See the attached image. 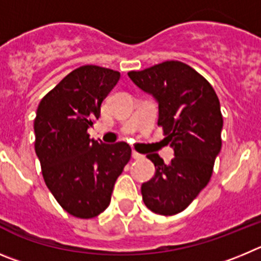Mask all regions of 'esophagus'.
<instances>
[{
  "label": "esophagus",
  "instance_id": "obj_1",
  "mask_svg": "<svg viewBox=\"0 0 261 261\" xmlns=\"http://www.w3.org/2000/svg\"><path fill=\"white\" fill-rule=\"evenodd\" d=\"M142 157H143V154L138 153V152H136V151H133V159L139 160V159H142Z\"/></svg>",
  "mask_w": 261,
  "mask_h": 261
}]
</instances>
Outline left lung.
I'll list each match as a JSON object with an SVG mask.
<instances>
[{"label":"left lung","instance_id":"left-lung-1","mask_svg":"<svg viewBox=\"0 0 261 261\" xmlns=\"http://www.w3.org/2000/svg\"><path fill=\"white\" fill-rule=\"evenodd\" d=\"M128 76L159 101L157 125L175 154L170 164L157 153L147 154L154 175L142 185L143 201L157 215H177L212 177L222 145L220 101L210 82L180 61H165Z\"/></svg>","mask_w":261,"mask_h":261}]
</instances>
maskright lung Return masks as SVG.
Segmentation results:
<instances>
[{
  "label": "right lung",
  "instance_id": "add662e5",
  "mask_svg": "<svg viewBox=\"0 0 261 261\" xmlns=\"http://www.w3.org/2000/svg\"><path fill=\"white\" fill-rule=\"evenodd\" d=\"M119 78L118 71L84 65L67 74L37 107L35 151L43 178L58 204L74 217L93 218L104 212L117 178L130 161L127 143L104 144L87 133Z\"/></svg>",
  "mask_w": 261,
  "mask_h": 261
}]
</instances>
